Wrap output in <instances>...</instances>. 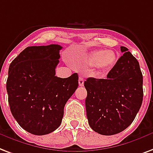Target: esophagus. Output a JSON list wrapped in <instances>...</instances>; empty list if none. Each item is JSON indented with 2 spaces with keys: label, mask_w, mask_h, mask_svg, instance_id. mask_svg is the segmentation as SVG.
I'll return each mask as SVG.
<instances>
[{
  "label": "esophagus",
  "mask_w": 153,
  "mask_h": 153,
  "mask_svg": "<svg viewBox=\"0 0 153 153\" xmlns=\"http://www.w3.org/2000/svg\"><path fill=\"white\" fill-rule=\"evenodd\" d=\"M79 86H80V87H82V86L84 85V79H83V78H82V77H79Z\"/></svg>",
  "instance_id": "34e87169"
}]
</instances>
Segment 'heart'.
<instances>
[{"label":"heart","instance_id":"heart-1","mask_svg":"<svg viewBox=\"0 0 153 153\" xmlns=\"http://www.w3.org/2000/svg\"><path fill=\"white\" fill-rule=\"evenodd\" d=\"M118 55L111 50H95L85 54L80 63L84 68L95 67L100 72H108L114 67Z\"/></svg>","mask_w":153,"mask_h":153}]
</instances>
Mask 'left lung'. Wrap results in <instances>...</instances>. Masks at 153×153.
I'll return each instance as SVG.
<instances>
[{
  "instance_id": "obj_1",
  "label": "left lung",
  "mask_w": 153,
  "mask_h": 153,
  "mask_svg": "<svg viewBox=\"0 0 153 153\" xmlns=\"http://www.w3.org/2000/svg\"><path fill=\"white\" fill-rule=\"evenodd\" d=\"M106 79L88 78L85 104L90 127L111 136L125 130L133 122L143 101V75L140 64L128 48Z\"/></svg>"
}]
</instances>
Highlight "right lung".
<instances>
[{"instance_id": "obj_1", "label": "right lung", "mask_w": 153, "mask_h": 153, "mask_svg": "<svg viewBox=\"0 0 153 153\" xmlns=\"http://www.w3.org/2000/svg\"><path fill=\"white\" fill-rule=\"evenodd\" d=\"M61 45L29 46L9 65L6 89L12 115L21 127L42 136L56 130L64 107L79 86V76H55Z\"/></svg>"}]
</instances>
